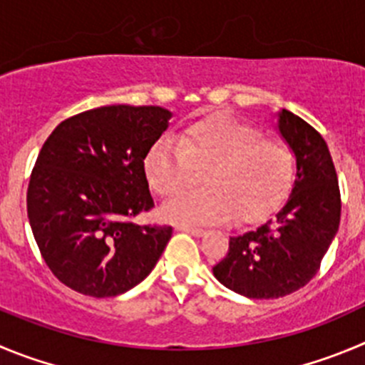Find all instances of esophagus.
I'll return each mask as SVG.
<instances>
[{
	"mask_svg": "<svg viewBox=\"0 0 365 365\" xmlns=\"http://www.w3.org/2000/svg\"><path fill=\"white\" fill-rule=\"evenodd\" d=\"M178 230L189 232V234H192V236H196V237H202V236H205V234H207V230L198 229V227H190V225H180Z\"/></svg>",
	"mask_w": 365,
	"mask_h": 365,
	"instance_id": "1",
	"label": "esophagus"
}]
</instances>
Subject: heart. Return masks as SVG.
<instances>
[{
    "label": "heart",
    "mask_w": 365,
    "mask_h": 365,
    "mask_svg": "<svg viewBox=\"0 0 365 365\" xmlns=\"http://www.w3.org/2000/svg\"><path fill=\"white\" fill-rule=\"evenodd\" d=\"M202 190L167 202L162 216L173 223H220L236 216L252 221L274 210L290 192L295 158L281 142L223 113L160 138L144 158V175L160 196H175L198 182Z\"/></svg>",
    "instance_id": "b5f03b06"
}]
</instances>
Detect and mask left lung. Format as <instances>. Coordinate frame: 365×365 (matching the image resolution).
Segmentation results:
<instances>
[{
  "mask_svg": "<svg viewBox=\"0 0 365 365\" xmlns=\"http://www.w3.org/2000/svg\"><path fill=\"white\" fill-rule=\"evenodd\" d=\"M277 128L297 162L284 207L255 230L230 237L214 277L248 299H277L308 284L335 240L340 190L328 144L308 122L282 110Z\"/></svg>",
  "mask_w": 365,
  "mask_h": 365,
  "instance_id": "left-lung-1",
  "label": "left lung"
}]
</instances>
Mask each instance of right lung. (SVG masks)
Returning <instances> with one entry per match:
<instances>
[{"label": "right lung", "instance_id": "right-lung-1", "mask_svg": "<svg viewBox=\"0 0 365 365\" xmlns=\"http://www.w3.org/2000/svg\"><path fill=\"white\" fill-rule=\"evenodd\" d=\"M171 117L160 106H102L61 122L41 148L29 221L44 263L71 290L115 297L158 263L173 229L131 217L155 205L144 158Z\"/></svg>", "mask_w": 365, "mask_h": 365}]
</instances>
